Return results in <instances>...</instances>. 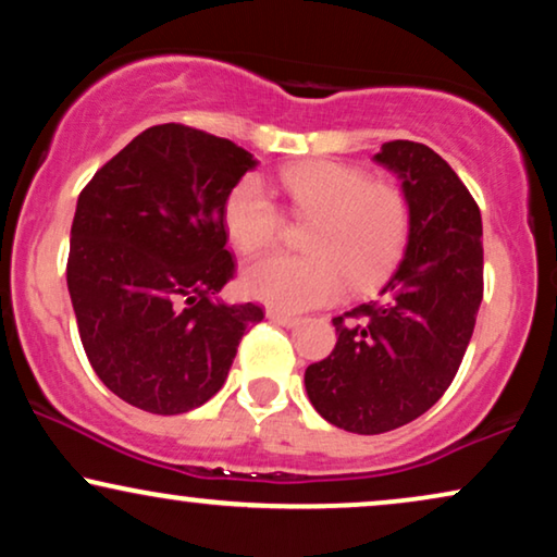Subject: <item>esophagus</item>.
Wrapping results in <instances>:
<instances>
[{"instance_id":"34e87169","label":"esophagus","mask_w":557,"mask_h":557,"mask_svg":"<svg viewBox=\"0 0 557 557\" xmlns=\"http://www.w3.org/2000/svg\"><path fill=\"white\" fill-rule=\"evenodd\" d=\"M267 319L274 321V323H280V326H287V329L298 326V323H300L298 315H290V313H283V311H274V308H270V311H267Z\"/></svg>"}]
</instances>
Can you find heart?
Instances as JSON below:
<instances>
[{"mask_svg": "<svg viewBox=\"0 0 557 557\" xmlns=\"http://www.w3.org/2000/svg\"><path fill=\"white\" fill-rule=\"evenodd\" d=\"M293 213L313 221L302 238L308 255H270L246 264L242 290L280 311H306L339 298L344 285L368 290L404 255L411 206L393 182H372L360 169L336 161H302L280 172ZM228 238L242 255L277 242L283 215L262 182L246 177L223 208Z\"/></svg>", "mask_w": 557, "mask_h": 557, "instance_id": "1", "label": "heart"}]
</instances>
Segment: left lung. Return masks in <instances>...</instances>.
<instances>
[{
  "label": "left lung",
  "mask_w": 557,
  "mask_h": 557,
  "mask_svg": "<svg viewBox=\"0 0 557 557\" xmlns=\"http://www.w3.org/2000/svg\"><path fill=\"white\" fill-rule=\"evenodd\" d=\"M411 206L404 259L377 298L336 315V347L308 364L306 393L329 424L383 434L419 419L453 383L483 300V223L440 153L388 140L372 157Z\"/></svg>",
  "instance_id": "8db88e82"
}]
</instances>
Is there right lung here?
<instances>
[{"instance_id": "obj_1", "label": "right lung", "mask_w": 557, "mask_h": 557, "mask_svg": "<svg viewBox=\"0 0 557 557\" xmlns=\"http://www.w3.org/2000/svg\"><path fill=\"white\" fill-rule=\"evenodd\" d=\"M259 161L234 140L164 123L138 133L76 200L66 283L97 377L125 404L174 417L226 383L255 302L234 277L223 208Z\"/></svg>"}]
</instances>
